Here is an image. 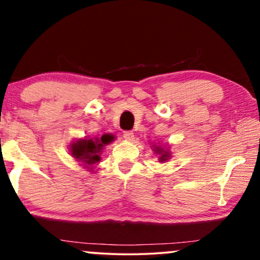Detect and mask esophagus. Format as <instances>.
<instances>
[{
	"label": "esophagus",
	"instance_id": "1",
	"mask_svg": "<svg viewBox=\"0 0 260 260\" xmlns=\"http://www.w3.org/2000/svg\"><path fill=\"white\" fill-rule=\"evenodd\" d=\"M123 138L128 140V142H131V140H133L134 138V134L133 132H131V131H126V132L123 133Z\"/></svg>",
	"mask_w": 260,
	"mask_h": 260
}]
</instances>
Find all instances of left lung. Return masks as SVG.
Returning a JSON list of instances; mask_svg holds the SVG:
<instances>
[{
	"instance_id": "left-lung-1",
	"label": "left lung",
	"mask_w": 260,
	"mask_h": 260,
	"mask_svg": "<svg viewBox=\"0 0 260 260\" xmlns=\"http://www.w3.org/2000/svg\"><path fill=\"white\" fill-rule=\"evenodd\" d=\"M153 147L155 153L159 154V160L161 162H165V161H168L171 157V153L169 151V149L160 147V145H153Z\"/></svg>"
}]
</instances>
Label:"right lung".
Wrapping results in <instances>:
<instances>
[{
	"instance_id": "right-lung-1",
	"label": "right lung",
	"mask_w": 260,
	"mask_h": 260,
	"mask_svg": "<svg viewBox=\"0 0 260 260\" xmlns=\"http://www.w3.org/2000/svg\"><path fill=\"white\" fill-rule=\"evenodd\" d=\"M115 139V136L112 134H104L101 138H94V139H78L74 140L71 143L70 151L72 156L82 165L92 171V166L100 161V154L105 145L111 143Z\"/></svg>"
}]
</instances>
